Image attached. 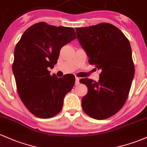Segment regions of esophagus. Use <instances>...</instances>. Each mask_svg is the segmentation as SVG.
I'll list each match as a JSON object with an SVG mask.
<instances>
[{
	"label": "esophagus",
	"instance_id": "obj_1",
	"mask_svg": "<svg viewBox=\"0 0 147 147\" xmlns=\"http://www.w3.org/2000/svg\"><path fill=\"white\" fill-rule=\"evenodd\" d=\"M79 78L78 77H76V81H75V85H78L79 84Z\"/></svg>",
	"mask_w": 147,
	"mask_h": 147
}]
</instances>
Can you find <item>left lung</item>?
<instances>
[{
    "instance_id": "obj_1",
    "label": "left lung",
    "mask_w": 147,
    "mask_h": 147,
    "mask_svg": "<svg viewBox=\"0 0 147 147\" xmlns=\"http://www.w3.org/2000/svg\"><path fill=\"white\" fill-rule=\"evenodd\" d=\"M76 29L89 63L102 71L98 82L80 80L88 88L81 100L82 108L94 119H106L116 114L128 97L135 75L130 42L121 30L109 23Z\"/></svg>"
}]
</instances>
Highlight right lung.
<instances>
[{
    "label": "right lung",
    "mask_w": 147,
    "mask_h": 147,
    "mask_svg": "<svg viewBox=\"0 0 147 147\" xmlns=\"http://www.w3.org/2000/svg\"><path fill=\"white\" fill-rule=\"evenodd\" d=\"M76 38L72 27L40 22L28 28L15 46L12 71L17 92L34 116L49 118L61 111L75 77L57 78L48 68L54 67L61 48Z\"/></svg>",
    "instance_id": "1"
}]
</instances>
